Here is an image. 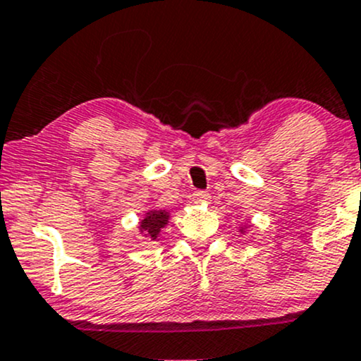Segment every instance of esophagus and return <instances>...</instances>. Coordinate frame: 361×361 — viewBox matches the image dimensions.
Listing matches in <instances>:
<instances>
[{
	"mask_svg": "<svg viewBox=\"0 0 361 361\" xmlns=\"http://www.w3.org/2000/svg\"><path fill=\"white\" fill-rule=\"evenodd\" d=\"M192 200L195 202V204H205V202L211 200V193L204 192V190H195V192L192 193Z\"/></svg>",
	"mask_w": 361,
	"mask_h": 361,
	"instance_id": "1",
	"label": "esophagus"
}]
</instances>
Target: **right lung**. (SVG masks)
Masks as SVG:
<instances>
[{
  "instance_id": "obj_1",
  "label": "right lung",
  "mask_w": 361,
  "mask_h": 361,
  "mask_svg": "<svg viewBox=\"0 0 361 361\" xmlns=\"http://www.w3.org/2000/svg\"><path fill=\"white\" fill-rule=\"evenodd\" d=\"M168 214L164 211H150L145 219L140 223V229L149 236V238L156 240L157 235L166 224H168Z\"/></svg>"
}]
</instances>
